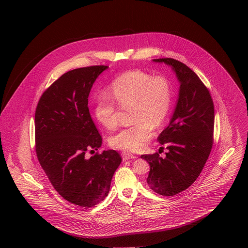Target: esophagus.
Segmentation results:
<instances>
[{
	"label": "esophagus",
	"instance_id": "obj_1",
	"mask_svg": "<svg viewBox=\"0 0 248 248\" xmlns=\"http://www.w3.org/2000/svg\"><path fill=\"white\" fill-rule=\"evenodd\" d=\"M122 157H123V160H124V161H127V160L138 158V156H136L135 154H129V153H123V154H122Z\"/></svg>",
	"mask_w": 248,
	"mask_h": 248
}]
</instances>
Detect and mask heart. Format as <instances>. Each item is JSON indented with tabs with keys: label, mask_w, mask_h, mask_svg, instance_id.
Wrapping results in <instances>:
<instances>
[{
	"label": "heart",
	"mask_w": 248,
	"mask_h": 248,
	"mask_svg": "<svg viewBox=\"0 0 248 248\" xmlns=\"http://www.w3.org/2000/svg\"><path fill=\"white\" fill-rule=\"evenodd\" d=\"M110 94H101L94 104V117L108 129L118 124V107L131 108L133 125L111 136L112 147L124 151H139L151 136L153 127L160 126L169 111L172 90L169 81L142 71H127L110 84Z\"/></svg>",
	"instance_id": "obj_1"
}]
</instances>
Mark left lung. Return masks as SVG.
Segmentation results:
<instances>
[{"label": "left lung", "instance_id": "8db88e82", "mask_svg": "<svg viewBox=\"0 0 248 248\" xmlns=\"http://www.w3.org/2000/svg\"><path fill=\"white\" fill-rule=\"evenodd\" d=\"M169 66L179 83L177 103L168 126L158 137L166 144L165 157L143 154L151 166L148 185L155 192L173 196L197 179L211 152L214 104L209 91L194 71L173 59H154Z\"/></svg>", "mask_w": 248, "mask_h": 248}]
</instances>
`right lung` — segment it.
<instances>
[{
	"instance_id": "right-lung-1",
	"label": "right lung",
	"mask_w": 248,
	"mask_h": 248,
	"mask_svg": "<svg viewBox=\"0 0 248 248\" xmlns=\"http://www.w3.org/2000/svg\"><path fill=\"white\" fill-rule=\"evenodd\" d=\"M107 66L68 71L41 96L36 108V154L50 182L71 203L92 207L108 194L122 162L114 150L97 151L102 138L88 108V96Z\"/></svg>"
}]
</instances>
